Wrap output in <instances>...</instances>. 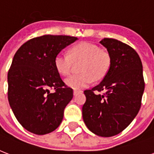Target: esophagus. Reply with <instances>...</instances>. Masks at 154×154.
I'll use <instances>...</instances> for the list:
<instances>
[{
  "label": "esophagus",
  "mask_w": 154,
  "mask_h": 154,
  "mask_svg": "<svg viewBox=\"0 0 154 154\" xmlns=\"http://www.w3.org/2000/svg\"><path fill=\"white\" fill-rule=\"evenodd\" d=\"M82 90H73V95L74 96H76L77 94H78L79 93H82Z\"/></svg>",
  "instance_id": "esophagus-1"
}]
</instances>
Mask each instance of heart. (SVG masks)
I'll return each mask as SVG.
<instances>
[{
  "label": "heart",
  "mask_w": 154,
  "mask_h": 154,
  "mask_svg": "<svg viewBox=\"0 0 154 154\" xmlns=\"http://www.w3.org/2000/svg\"><path fill=\"white\" fill-rule=\"evenodd\" d=\"M82 62L79 70L82 73L70 76L65 80L68 86L77 89L88 86L93 79L100 80L108 72L111 65L109 53L101 51L97 45L82 42L72 46L69 54L60 52L57 54L54 65L57 71L62 76H68L74 63Z\"/></svg>",
  "instance_id": "heart-1"
}]
</instances>
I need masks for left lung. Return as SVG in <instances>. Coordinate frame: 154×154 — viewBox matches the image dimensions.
Here are the masks:
<instances>
[{
    "mask_svg": "<svg viewBox=\"0 0 154 154\" xmlns=\"http://www.w3.org/2000/svg\"><path fill=\"white\" fill-rule=\"evenodd\" d=\"M100 43L107 49L111 65L100 84L84 91L82 116L90 131L109 137L123 131L138 113L145 82L142 63L132 47L112 38Z\"/></svg>",
    "mask_w": 154,
    "mask_h": 154,
    "instance_id": "left-lung-1",
    "label": "left lung"
}]
</instances>
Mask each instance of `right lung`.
<instances>
[{
  "mask_svg": "<svg viewBox=\"0 0 154 154\" xmlns=\"http://www.w3.org/2000/svg\"><path fill=\"white\" fill-rule=\"evenodd\" d=\"M77 40L70 36L43 35L29 40L13 57L8 72V102L16 118L28 131L44 135L62 122L73 91L60 78L54 60Z\"/></svg>",
  "mask_w": 154,
  "mask_h": 154,
  "instance_id": "add662e5",
  "label": "right lung"
}]
</instances>
